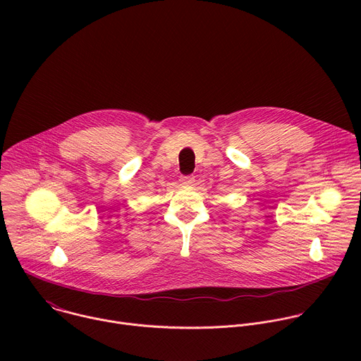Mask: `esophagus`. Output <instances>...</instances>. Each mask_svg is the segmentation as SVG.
Segmentation results:
<instances>
[{
	"label": "esophagus",
	"mask_w": 361,
	"mask_h": 361,
	"mask_svg": "<svg viewBox=\"0 0 361 361\" xmlns=\"http://www.w3.org/2000/svg\"><path fill=\"white\" fill-rule=\"evenodd\" d=\"M180 181H181L183 184H185V185H191V184L194 183V176H183V177L180 178Z\"/></svg>",
	"instance_id": "obj_1"
}]
</instances>
